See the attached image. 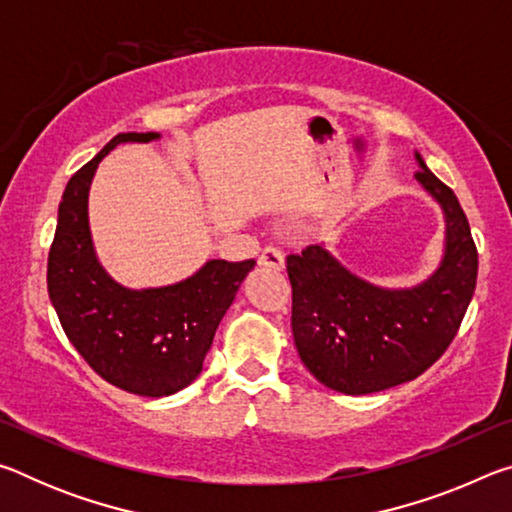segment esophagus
<instances>
[{"label": "esophagus", "instance_id": "obj_1", "mask_svg": "<svg viewBox=\"0 0 512 512\" xmlns=\"http://www.w3.org/2000/svg\"><path fill=\"white\" fill-rule=\"evenodd\" d=\"M259 264L266 266V268H271V271H284V255H282V250L271 248V246L264 248L262 255H259Z\"/></svg>", "mask_w": 512, "mask_h": 512}]
</instances>
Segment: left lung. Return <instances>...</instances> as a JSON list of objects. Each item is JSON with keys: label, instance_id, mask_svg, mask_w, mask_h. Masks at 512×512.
<instances>
[{"label": "left lung", "instance_id": "obj_1", "mask_svg": "<svg viewBox=\"0 0 512 512\" xmlns=\"http://www.w3.org/2000/svg\"><path fill=\"white\" fill-rule=\"evenodd\" d=\"M415 178L445 214V255L413 289H381L350 273L325 246L287 257L291 327L302 363L320 384L368 395L420 377L443 357L476 287L479 253L456 194L415 153Z\"/></svg>", "mask_w": 512, "mask_h": 512}]
</instances>
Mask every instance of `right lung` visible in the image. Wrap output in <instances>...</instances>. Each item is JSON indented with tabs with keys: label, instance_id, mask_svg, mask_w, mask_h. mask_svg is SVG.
Masks as SVG:
<instances>
[{
	"label": "right lung",
	"instance_id": "1",
	"mask_svg": "<svg viewBox=\"0 0 512 512\" xmlns=\"http://www.w3.org/2000/svg\"><path fill=\"white\" fill-rule=\"evenodd\" d=\"M158 133H119L69 178L47 262V289L69 343L88 366L121 391L164 397L201 375L216 327L255 259H210L187 280L160 289H126L94 255L88 192L99 162L124 142Z\"/></svg>",
	"mask_w": 512,
	"mask_h": 512
}]
</instances>
